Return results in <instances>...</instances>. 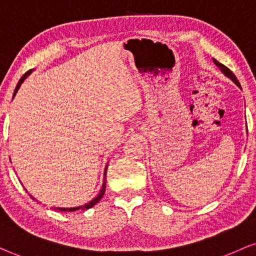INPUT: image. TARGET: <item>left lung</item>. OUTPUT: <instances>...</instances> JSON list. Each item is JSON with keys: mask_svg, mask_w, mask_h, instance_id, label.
I'll use <instances>...</instances> for the list:
<instances>
[{"mask_svg": "<svg viewBox=\"0 0 256 256\" xmlns=\"http://www.w3.org/2000/svg\"><path fill=\"white\" fill-rule=\"evenodd\" d=\"M213 62H214V64H216V66L218 68H219V69H220L221 71H222V74H224V76H227L228 78H230V80H233L234 83L236 84L238 86H239V88H241V85H240V83H239V80H238V78L235 77V74H234L233 72H232V71H230V69H228L227 66H224V64H221L220 62H218L216 60H213Z\"/></svg>", "mask_w": 256, "mask_h": 256, "instance_id": "obj_1", "label": "left lung"}]
</instances>
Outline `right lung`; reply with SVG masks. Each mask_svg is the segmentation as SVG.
<instances>
[{
  "mask_svg": "<svg viewBox=\"0 0 256 256\" xmlns=\"http://www.w3.org/2000/svg\"><path fill=\"white\" fill-rule=\"evenodd\" d=\"M29 74H30V71H28V72H26L24 74H23V77H21V80H18V83H17L16 88H15V91H14V97H15L16 92H17V91H18V88H20V86H21V84L23 83V80H24L26 78L29 76ZM106 170H108V165H106V168H105L104 182H103V185H102V188H100V193H98V196H97L96 198H94V199L91 200L90 202L85 204V205H83V206L74 207V208H62V207H52V208L56 210H58V212H74V210H85L91 208V207H94V205H96L97 202H100V200L102 199V198H103L104 193H105V187H106V180H105V179H106ZM32 199H35V198H32Z\"/></svg>",
  "mask_w": 256,
  "mask_h": 256,
  "instance_id": "obj_1",
  "label": "right lung"
}]
</instances>
